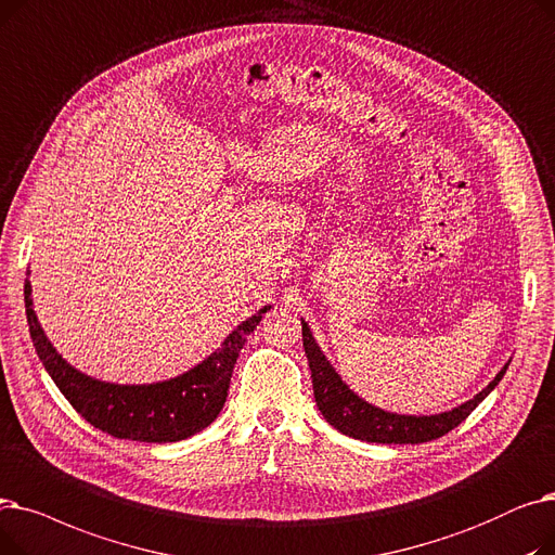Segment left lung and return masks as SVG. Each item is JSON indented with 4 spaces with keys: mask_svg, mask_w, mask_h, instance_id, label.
<instances>
[{
    "mask_svg": "<svg viewBox=\"0 0 555 555\" xmlns=\"http://www.w3.org/2000/svg\"><path fill=\"white\" fill-rule=\"evenodd\" d=\"M302 346L311 367V384H313V398L319 404V411L330 422L334 429L346 434L357 440L365 442H382V444H417L429 442L447 431L459 427L461 422L477 409L488 392L506 375L508 363L501 367L499 375L474 398L452 411L436 413V415H398L377 409L361 400L357 392L348 388V384L338 377L332 363L321 352L319 343H315L309 325L302 321Z\"/></svg>",
    "mask_w": 555,
    "mask_h": 555,
    "instance_id": "8db88e82",
    "label": "left lung"
}]
</instances>
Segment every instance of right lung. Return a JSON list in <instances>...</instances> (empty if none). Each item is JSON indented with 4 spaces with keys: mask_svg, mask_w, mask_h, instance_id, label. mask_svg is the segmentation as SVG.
Listing matches in <instances>:
<instances>
[{
    "mask_svg": "<svg viewBox=\"0 0 555 555\" xmlns=\"http://www.w3.org/2000/svg\"><path fill=\"white\" fill-rule=\"evenodd\" d=\"M24 305L36 352L67 402L92 427L115 438L140 442H176L212 425L225 404L236 357L248 334L259 325L261 313L271 309L263 307L246 319L217 352L194 365L190 373L157 384L124 386L78 373L56 352L38 323L29 280H24Z\"/></svg>",
    "mask_w": 555,
    "mask_h": 555,
    "instance_id": "obj_1",
    "label": "right lung"
}]
</instances>
